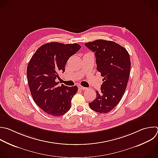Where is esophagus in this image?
<instances>
[{
  "mask_svg": "<svg viewBox=\"0 0 158 158\" xmlns=\"http://www.w3.org/2000/svg\"><path fill=\"white\" fill-rule=\"evenodd\" d=\"M78 87H79V89H80L81 90H86V89H87V87H83V86H82V85H78Z\"/></svg>",
  "mask_w": 158,
  "mask_h": 158,
  "instance_id": "1",
  "label": "esophagus"
}]
</instances>
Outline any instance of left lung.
<instances>
[{"label":"left lung","mask_w":158,"mask_h":158,"mask_svg":"<svg viewBox=\"0 0 158 158\" xmlns=\"http://www.w3.org/2000/svg\"><path fill=\"white\" fill-rule=\"evenodd\" d=\"M95 55L97 70L103 77L100 91L89 103L98 113H108L115 108L124 94L129 79L131 61L128 51L114 41L97 40L85 43Z\"/></svg>","instance_id":"1"}]
</instances>
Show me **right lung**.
I'll return each instance as SVG.
<instances>
[{"instance_id": "obj_1", "label": "right lung", "mask_w": 158, "mask_h": 158, "mask_svg": "<svg viewBox=\"0 0 158 158\" xmlns=\"http://www.w3.org/2000/svg\"><path fill=\"white\" fill-rule=\"evenodd\" d=\"M77 44L51 42L40 46L30 60L27 79L34 102L49 115L59 117L71 108L77 86L58 85L56 79L63 73L69 58L81 49Z\"/></svg>"}]
</instances>
